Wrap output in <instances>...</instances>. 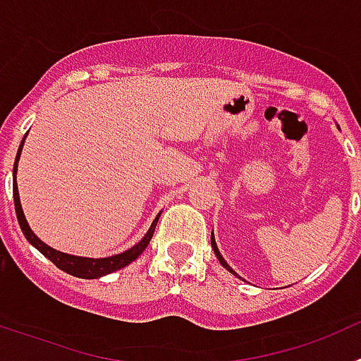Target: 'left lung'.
<instances>
[{
	"instance_id": "obj_1",
	"label": "left lung",
	"mask_w": 361,
	"mask_h": 361,
	"mask_svg": "<svg viewBox=\"0 0 361 361\" xmlns=\"http://www.w3.org/2000/svg\"><path fill=\"white\" fill-rule=\"evenodd\" d=\"M212 247H213V251H215V255H216V258H219V262H220V266L222 267H226V269L229 271V273H233V275L235 276H238L237 273H235V271L231 269V267H229V264L226 262L224 260V257H222V255H220V251H219V247H216V242H215V235H213L212 233ZM238 279H240V276H238Z\"/></svg>"
}]
</instances>
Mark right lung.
<instances>
[{
  "mask_svg": "<svg viewBox=\"0 0 361 361\" xmlns=\"http://www.w3.org/2000/svg\"><path fill=\"white\" fill-rule=\"evenodd\" d=\"M25 137H27V133H25ZM25 137H23V141H21V145H19L18 155H16V162H14V175H12V178H14L16 216H18L19 228H21V231H23L25 238H27V240L30 242V244L34 245V247H36L41 255H44V257L49 258L50 262L56 264L59 269L65 271V273H68V275H72V276H78V279H86V280L101 279V276L110 275V273H114V271L123 269V267H126L128 264H132L133 260H137V257H139V255H141L146 247H148L149 240H152V237H153V231H155V226H157V222H159V216H161L162 212L155 216V220L152 222V226H149V229L146 231L145 237L137 242L135 245H132L130 250L123 251V253L114 255V257H104V258L75 257V255L63 253V251H57V250H54V247H50L49 244H44V242L37 237L36 233L32 231L30 226H28V222H27V219H25L23 208H21V200H19L18 183H16L18 162H19V157H21V149H23V145H25Z\"/></svg>",
  "mask_w": 361,
  "mask_h": 361,
  "instance_id": "right-lung-1",
  "label": "right lung"
}]
</instances>
